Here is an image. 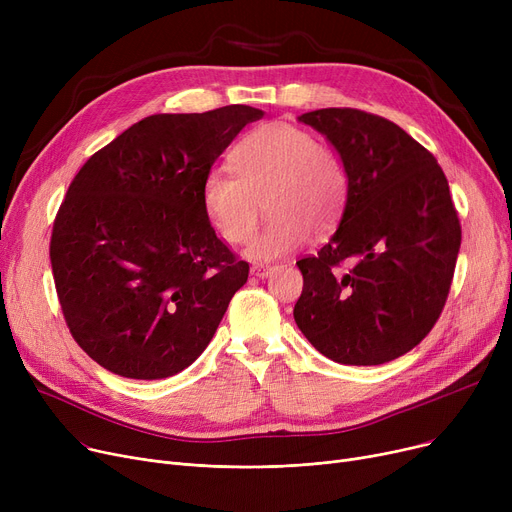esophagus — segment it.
Here are the masks:
<instances>
[{
	"mask_svg": "<svg viewBox=\"0 0 512 512\" xmlns=\"http://www.w3.org/2000/svg\"><path fill=\"white\" fill-rule=\"evenodd\" d=\"M274 270H276L274 265H267V263H255V265L251 267V274H253L255 278H267V276H270Z\"/></svg>",
	"mask_w": 512,
	"mask_h": 512,
	"instance_id": "34e87169",
	"label": "esophagus"
}]
</instances>
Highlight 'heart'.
Wrapping results in <instances>:
<instances>
[{
	"mask_svg": "<svg viewBox=\"0 0 512 512\" xmlns=\"http://www.w3.org/2000/svg\"><path fill=\"white\" fill-rule=\"evenodd\" d=\"M232 166L236 174L213 168L205 176L201 205L215 232L245 245L265 199L272 215L251 242V259L292 253L311 228L330 230L344 209L348 182L340 157L297 124L278 120L253 128L232 149Z\"/></svg>",
	"mask_w": 512,
	"mask_h": 512,
	"instance_id": "b5f03b06",
	"label": "heart"
}]
</instances>
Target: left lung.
Wrapping results in <instances>:
<instances>
[{
	"instance_id": "8db88e82",
	"label": "left lung",
	"mask_w": 512,
	"mask_h": 512,
	"mask_svg": "<svg viewBox=\"0 0 512 512\" xmlns=\"http://www.w3.org/2000/svg\"><path fill=\"white\" fill-rule=\"evenodd\" d=\"M324 134L346 172L342 220L328 245L297 261L294 321L321 355L382 365L438 321L461 224L436 157L394 122L353 107L299 116Z\"/></svg>"
}]
</instances>
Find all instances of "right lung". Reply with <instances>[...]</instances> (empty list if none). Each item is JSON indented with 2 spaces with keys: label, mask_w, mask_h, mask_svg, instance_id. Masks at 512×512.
<instances>
[{
  "label": "right lung",
  "mask_w": 512,
  "mask_h": 512,
  "mask_svg": "<svg viewBox=\"0 0 512 512\" xmlns=\"http://www.w3.org/2000/svg\"><path fill=\"white\" fill-rule=\"evenodd\" d=\"M251 105L155 114L87 159L53 222L51 270L70 334L107 371L161 380L211 342L247 282L201 205L213 161Z\"/></svg>",
  "instance_id": "right-lung-1"
}]
</instances>
